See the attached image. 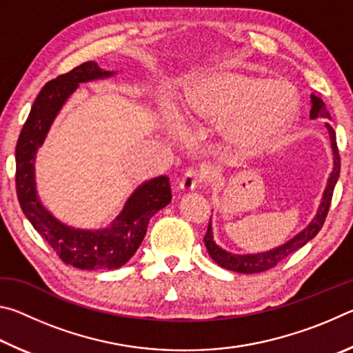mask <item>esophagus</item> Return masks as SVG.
Instances as JSON below:
<instances>
[{"label": "esophagus", "instance_id": "esophagus-1", "mask_svg": "<svg viewBox=\"0 0 353 353\" xmlns=\"http://www.w3.org/2000/svg\"><path fill=\"white\" fill-rule=\"evenodd\" d=\"M202 182V172L196 170H188L181 179V190L182 191H193Z\"/></svg>", "mask_w": 353, "mask_h": 353}]
</instances>
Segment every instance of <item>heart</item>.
<instances>
[{"label": "heart", "instance_id": "b5f03b06", "mask_svg": "<svg viewBox=\"0 0 353 353\" xmlns=\"http://www.w3.org/2000/svg\"><path fill=\"white\" fill-rule=\"evenodd\" d=\"M297 105V94L288 82L236 73L202 76L185 94L188 115L223 123L227 139L246 151L265 148L282 135Z\"/></svg>", "mask_w": 353, "mask_h": 353}]
</instances>
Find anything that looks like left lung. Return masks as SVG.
<instances>
[{
	"label": "left lung",
	"mask_w": 353,
	"mask_h": 353,
	"mask_svg": "<svg viewBox=\"0 0 353 353\" xmlns=\"http://www.w3.org/2000/svg\"><path fill=\"white\" fill-rule=\"evenodd\" d=\"M310 118L312 119H316V118L332 119L330 113H328L327 107L324 104V101L318 97H314V94H312V110H310ZM325 128L328 130V135H330L332 149H333V170L330 172V177H328V181H327V187L324 190V194H322L318 213H316V216L312 219V223H310L305 229L301 232V234H297L294 238H291L290 241L282 244V246L271 249V250H266V252L248 254V255L230 254V252H227V250L221 249L213 240L212 223H208V229H207V234L204 236V243H205V248L208 250V255L212 256L214 263H218L221 268H225V270L240 272V274L263 272V271L271 270V268L276 266L279 261H282L292 252H296L297 249L305 246L310 240H313V238L318 235V232L322 229V225H324L328 208H330L334 185H336V181L339 177V171H341V160H339V151L336 146V134H334L333 128L328 123H325Z\"/></svg>",
	"instance_id": "8db88e82"
}]
</instances>
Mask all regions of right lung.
I'll return each mask as SVG.
<instances>
[{
  "mask_svg": "<svg viewBox=\"0 0 353 353\" xmlns=\"http://www.w3.org/2000/svg\"><path fill=\"white\" fill-rule=\"evenodd\" d=\"M113 74V71H104L97 62L90 61L46 82L34 101L15 148L17 196L23 213L61 260L79 270L121 268L140 248L149 219L171 202L170 179L166 176L154 177L137 187L110 225L85 230L61 223L39 199L35 187V155L43 145L57 113L79 83Z\"/></svg>",
  "mask_w": 353,
  "mask_h": 353,
  "instance_id": "1",
  "label": "right lung"
}]
</instances>
